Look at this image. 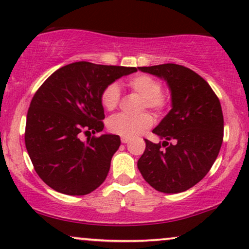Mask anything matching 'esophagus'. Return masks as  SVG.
I'll return each instance as SVG.
<instances>
[{
  "instance_id": "obj_1",
  "label": "esophagus",
  "mask_w": 249,
  "mask_h": 249,
  "mask_svg": "<svg viewBox=\"0 0 249 249\" xmlns=\"http://www.w3.org/2000/svg\"><path fill=\"white\" fill-rule=\"evenodd\" d=\"M130 141L129 137H121V142L122 143H128Z\"/></svg>"
}]
</instances>
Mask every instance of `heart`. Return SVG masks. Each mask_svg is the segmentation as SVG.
Here are the masks:
<instances>
[{
  "label": "heart",
  "mask_w": 249,
  "mask_h": 249,
  "mask_svg": "<svg viewBox=\"0 0 249 249\" xmlns=\"http://www.w3.org/2000/svg\"><path fill=\"white\" fill-rule=\"evenodd\" d=\"M127 87L143 98L141 109L149 108L156 113H161L167 107V98L161 93V84L158 79L145 73L133 76L128 79ZM120 101V89L115 83H110L100 94V103L107 110L115 109ZM153 124V119L149 113L129 115L120 113L110 116L107 128L110 133L122 137L139 136Z\"/></svg>",
  "instance_id": "obj_1"
}]
</instances>
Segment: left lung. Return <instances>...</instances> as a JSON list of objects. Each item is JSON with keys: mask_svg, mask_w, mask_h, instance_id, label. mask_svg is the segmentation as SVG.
<instances>
[{"mask_svg": "<svg viewBox=\"0 0 249 249\" xmlns=\"http://www.w3.org/2000/svg\"><path fill=\"white\" fill-rule=\"evenodd\" d=\"M139 70L167 83L172 108L152 130L165 141L145 140L137 167L158 192H185L207 176L219 153L224 136L219 99L201 76L183 66L166 63Z\"/></svg>", "mask_w": 249, "mask_h": 249, "instance_id": "obj_1", "label": "left lung"}]
</instances>
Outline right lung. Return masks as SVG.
I'll use <instances>...</instances> for the list:
<instances>
[{
  "mask_svg": "<svg viewBox=\"0 0 249 249\" xmlns=\"http://www.w3.org/2000/svg\"><path fill=\"white\" fill-rule=\"evenodd\" d=\"M135 67L70 63L52 73L36 92L26 118L25 145L46 185L66 195H87L106 179L121 141L103 134L81 141L82 134L104 129L100 94Z\"/></svg>",
  "mask_w": 249,
  "mask_h": 249,
  "instance_id": "obj_1",
  "label": "right lung"
}]
</instances>
